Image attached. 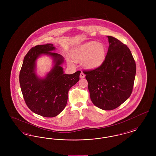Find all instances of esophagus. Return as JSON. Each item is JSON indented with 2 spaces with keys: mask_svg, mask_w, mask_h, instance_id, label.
I'll return each instance as SVG.
<instances>
[{
  "mask_svg": "<svg viewBox=\"0 0 156 156\" xmlns=\"http://www.w3.org/2000/svg\"><path fill=\"white\" fill-rule=\"evenodd\" d=\"M80 78H85V74H84L82 72H81V74H80Z\"/></svg>",
  "mask_w": 156,
  "mask_h": 156,
  "instance_id": "obj_1",
  "label": "esophagus"
}]
</instances>
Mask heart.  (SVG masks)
<instances>
[{
    "label": "heart",
    "instance_id": "1",
    "mask_svg": "<svg viewBox=\"0 0 156 156\" xmlns=\"http://www.w3.org/2000/svg\"><path fill=\"white\" fill-rule=\"evenodd\" d=\"M71 56L75 60L83 61L84 66L88 68L99 67L104 62L106 55V48L102 44L96 41H90L74 48L71 52ZM70 64L73 62L68 60Z\"/></svg>",
    "mask_w": 156,
    "mask_h": 156
}]
</instances>
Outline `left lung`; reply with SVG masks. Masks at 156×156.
I'll list each match as a JSON object with an SVG mask.
<instances>
[{
  "label": "left lung",
  "instance_id": "left-lung-1",
  "mask_svg": "<svg viewBox=\"0 0 156 156\" xmlns=\"http://www.w3.org/2000/svg\"><path fill=\"white\" fill-rule=\"evenodd\" d=\"M109 47L103 63L83 70L92 103L98 108L113 110L130 97L133 88L136 65L126 44L108 36Z\"/></svg>",
  "mask_w": 156,
  "mask_h": 156
}]
</instances>
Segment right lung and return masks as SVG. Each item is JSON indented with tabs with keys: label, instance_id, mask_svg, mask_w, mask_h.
Returning <instances> with one entry per match:
<instances>
[{
	"label": "right lung",
	"instance_id": "1",
	"mask_svg": "<svg viewBox=\"0 0 156 156\" xmlns=\"http://www.w3.org/2000/svg\"><path fill=\"white\" fill-rule=\"evenodd\" d=\"M51 44L38 45L32 47L24 58L19 74V82L25 103L30 110L46 118L57 116L67 105L68 92L80 80V71L66 74L60 65L62 57L52 52ZM41 54L51 55L55 65L44 79H38L34 73L35 62Z\"/></svg>",
	"mask_w": 156,
	"mask_h": 156
}]
</instances>
